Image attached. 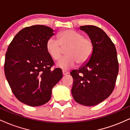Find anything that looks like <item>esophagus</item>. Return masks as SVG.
<instances>
[{
  "mask_svg": "<svg viewBox=\"0 0 130 130\" xmlns=\"http://www.w3.org/2000/svg\"><path fill=\"white\" fill-rule=\"evenodd\" d=\"M62 73H63V75H67V74L69 73V72H68V71H65V70H63V71H62Z\"/></svg>",
  "mask_w": 130,
  "mask_h": 130,
  "instance_id": "esophagus-1",
  "label": "esophagus"
}]
</instances>
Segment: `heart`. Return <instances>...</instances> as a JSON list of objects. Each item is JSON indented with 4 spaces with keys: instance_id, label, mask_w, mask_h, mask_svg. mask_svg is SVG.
<instances>
[{
    "instance_id": "obj_1",
    "label": "heart",
    "mask_w": 130,
    "mask_h": 130,
    "mask_svg": "<svg viewBox=\"0 0 130 130\" xmlns=\"http://www.w3.org/2000/svg\"><path fill=\"white\" fill-rule=\"evenodd\" d=\"M67 48V56L57 63L63 69L74 67L77 62L79 65L87 63L93 53V43L90 38L73 30H64L59 34L58 40L50 38L46 43L47 53L55 60L60 59Z\"/></svg>"
}]
</instances>
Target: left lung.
I'll return each instance as SVG.
<instances>
[{"label": "left lung", "mask_w": 130, "mask_h": 130, "mask_svg": "<svg viewBox=\"0 0 130 130\" xmlns=\"http://www.w3.org/2000/svg\"><path fill=\"white\" fill-rule=\"evenodd\" d=\"M80 29L89 35L93 51L89 62L70 73L73 78L71 93L77 103L87 106L100 103L114 90L119 62L116 47L107 34L95 26H83Z\"/></svg>", "instance_id": "1"}]
</instances>
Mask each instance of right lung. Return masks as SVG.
Here are the masks:
<instances>
[{
  "label": "right lung",
  "mask_w": 130,
  "mask_h": 130,
  "mask_svg": "<svg viewBox=\"0 0 130 130\" xmlns=\"http://www.w3.org/2000/svg\"><path fill=\"white\" fill-rule=\"evenodd\" d=\"M54 30L43 25L27 27L14 37L5 54L4 71L17 99L30 106L48 102L52 89L62 77V70H51L54 61L46 43Z\"/></svg>",
  "instance_id": "1"
}]
</instances>
